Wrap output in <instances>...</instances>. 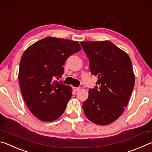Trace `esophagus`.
Listing matches in <instances>:
<instances>
[{
    "instance_id": "obj_1",
    "label": "esophagus",
    "mask_w": 152,
    "mask_h": 152,
    "mask_svg": "<svg viewBox=\"0 0 152 152\" xmlns=\"http://www.w3.org/2000/svg\"><path fill=\"white\" fill-rule=\"evenodd\" d=\"M79 89H80V88H75V87L73 88V90L75 91H78Z\"/></svg>"
}]
</instances>
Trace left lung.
<instances>
[{
    "mask_svg": "<svg viewBox=\"0 0 152 152\" xmlns=\"http://www.w3.org/2000/svg\"><path fill=\"white\" fill-rule=\"evenodd\" d=\"M89 61V69L98 76L95 88L89 89L83 109L88 120L108 125L120 117L135 85L130 57L110 41L81 42Z\"/></svg>",
    "mask_w": 152,
    "mask_h": 152,
    "instance_id": "obj_1",
    "label": "left lung"
}]
</instances>
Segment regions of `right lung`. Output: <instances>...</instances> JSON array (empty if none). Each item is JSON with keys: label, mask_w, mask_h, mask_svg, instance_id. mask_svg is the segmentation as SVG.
I'll return each mask as SVG.
<instances>
[{"label": "right lung", "mask_w": 152, "mask_h": 152, "mask_svg": "<svg viewBox=\"0 0 152 152\" xmlns=\"http://www.w3.org/2000/svg\"><path fill=\"white\" fill-rule=\"evenodd\" d=\"M81 50L77 41L46 37L24 52L19 64L20 89L29 110L39 120L54 121L63 114L72 88L54 79L61 77L67 58Z\"/></svg>", "instance_id": "add662e5"}]
</instances>
